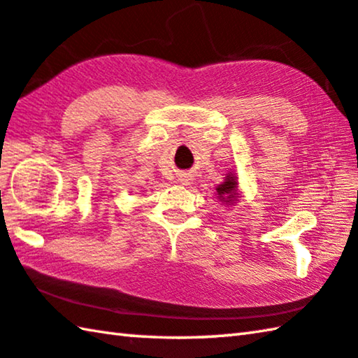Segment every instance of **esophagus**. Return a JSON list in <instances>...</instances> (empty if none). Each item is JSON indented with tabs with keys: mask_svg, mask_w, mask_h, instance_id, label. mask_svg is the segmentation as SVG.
<instances>
[{
	"mask_svg": "<svg viewBox=\"0 0 358 358\" xmlns=\"http://www.w3.org/2000/svg\"><path fill=\"white\" fill-rule=\"evenodd\" d=\"M179 182L182 184V185H190V182H192V179L189 178V176H182V178L179 179Z\"/></svg>",
	"mask_w": 358,
	"mask_h": 358,
	"instance_id": "esophagus-1",
	"label": "esophagus"
}]
</instances>
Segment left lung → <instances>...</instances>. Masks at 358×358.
<instances>
[{
	"instance_id": "left-lung-1",
	"label": "left lung",
	"mask_w": 358,
	"mask_h": 358,
	"mask_svg": "<svg viewBox=\"0 0 358 358\" xmlns=\"http://www.w3.org/2000/svg\"><path fill=\"white\" fill-rule=\"evenodd\" d=\"M215 198L220 201L223 206H236L241 198V189H239V178L234 171H229L224 176L223 182L215 187Z\"/></svg>"
}]
</instances>
